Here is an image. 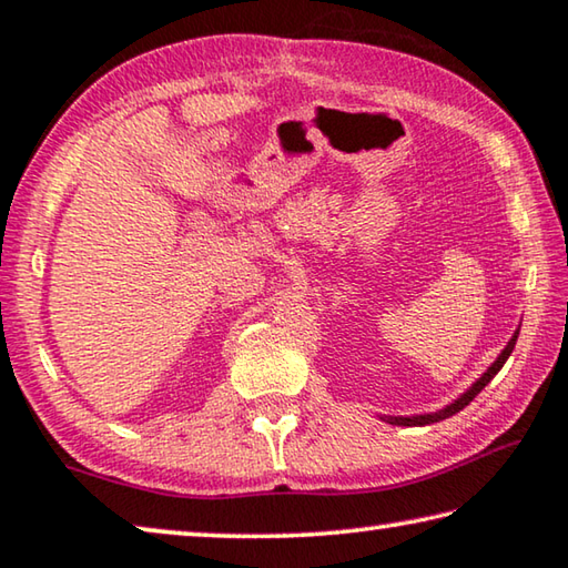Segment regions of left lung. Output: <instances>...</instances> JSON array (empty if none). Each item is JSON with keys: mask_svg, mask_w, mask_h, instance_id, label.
<instances>
[{"mask_svg": "<svg viewBox=\"0 0 568 568\" xmlns=\"http://www.w3.org/2000/svg\"><path fill=\"white\" fill-rule=\"evenodd\" d=\"M516 338H518V331L511 335V341H508V345L506 348L501 351V355H498V358L491 363V368H488L484 376H480L474 386H470L464 396H458L454 403H448L446 408H440V410H436V413H423V416H386V420L388 423H393V426H428V423H438V420H444V418H450L454 416V413H458V410H464L470 400H474L480 390H484L488 383L494 381V376L498 371L504 368V363L508 361V355H511V351H514V345H516Z\"/></svg>", "mask_w": 568, "mask_h": 568, "instance_id": "8db88e82", "label": "left lung"}]
</instances>
